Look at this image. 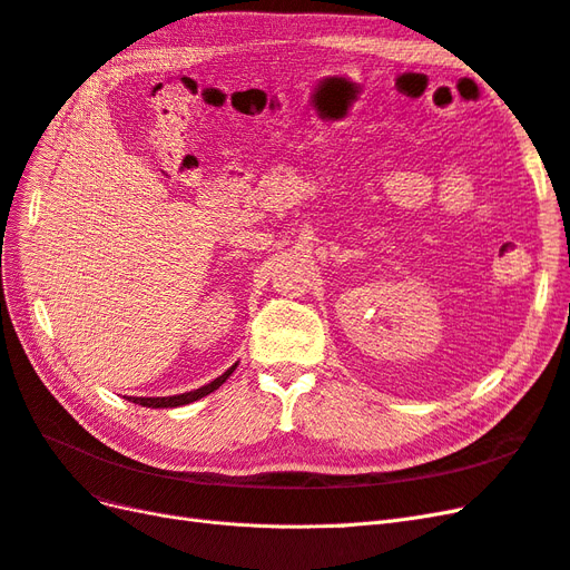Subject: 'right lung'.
<instances>
[{"mask_svg": "<svg viewBox=\"0 0 570 570\" xmlns=\"http://www.w3.org/2000/svg\"><path fill=\"white\" fill-rule=\"evenodd\" d=\"M237 368V364L233 368H228L223 375H218L216 381L202 385L199 390H189V392H183V394H174V396H130L132 404H140V406H147V409H176V406H185V404H193L197 400H202V396L212 394L214 390H218L223 383L228 381L230 373Z\"/></svg>", "mask_w": 570, "mask_h": 570, "instance_id": "1", "label": "right lung"}]
</instances>
